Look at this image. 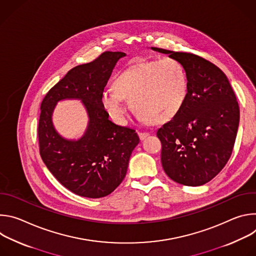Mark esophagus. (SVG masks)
<instances>
[{
	"instance_id": "1",
	"label": "esophagus",
	"mask_w": 256,
	"mask_h": 256,
	"mask_svg": "<svg viewBox=\"0 0 256 256\" xmlns=\"http://www.w3.org/2000/svg\"><path fill=\"white\" fill-rule=\"evenodd\" d=\"M149 136V132H138V136H140V140H144L146 138H147Z\"/></svg>"
}]
</instances>
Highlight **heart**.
<instances>
[{
  "instance_id": "obj_1",
  "label": "heart",
  "mask_w": 256,
  "mask_h": 256,
  "mask_svg": "<svg viewBox=\"0 0 256 256\" xmlns=\"http://www.w3.org/2000/svg\"><path fill=\"white\" fill-rule=\"evenodd\" d=\"M186 70L178 60L165 58L132 66L114 82V90L102 92L100 102L106 114L118 124H126L130 101L140 120L163 124L175 118L184 107L188 96Z\"/></svg>"
}]
</instances>
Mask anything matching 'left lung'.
<instances>
[{"label": "left lung", "mask_w": 256, "mask_h": 256, "mask_svg": "<svg viewBox=\"0 0 256 256\" xmlns=\"http://www.w3.org/2000/svg\"><path fill=\"white\" fill-rule=\"evenodd\" d=\"M184 66L188 96L180 112L157 132L161 163L177 184L200 186L227 164L234 147L240 112L227 76L192 54L151 48Z\"/></svg>", "instance_id": "obj_1"}]
</instances>
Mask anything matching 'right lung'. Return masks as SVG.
<instances>
[{
  "label": "right lung",
  "mask_w": 256,
  "mask_h": 256,
  "mask_svg": "<svg viewBox=\"0 0 256 256\" xmlns=\"http://www.w3.org/2000/svg\"><path fill=\"white\" fill-rule=\"evenodd\" d=\"M126 56L106 52L72 68L42 102L38 140L42 161L66 188L84 198L112 194L126 177L132 152L140 142L134 130L108 120L100 102L114 66ZM62 100H80L86 109L88 124L79 139L64 138L53 126L54 108Z\"/></svg>",
  "instance_id": "obj_1"
}]
</instances>
